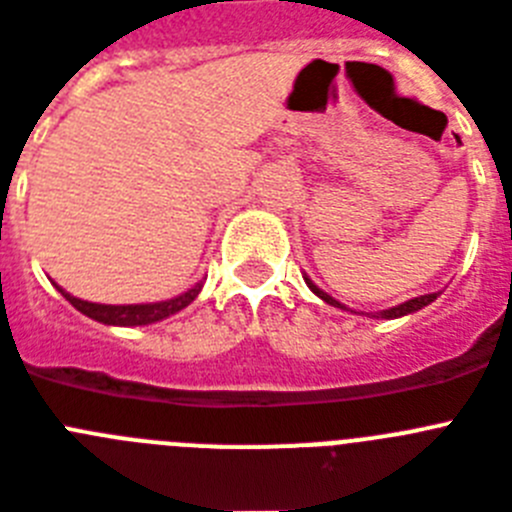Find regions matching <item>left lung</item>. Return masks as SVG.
I'll list each match as a JSON object with an SVG mask.
<instances>
[{"instance_id":"left-lung-1","label":"left lung","mask_w":512,"mask_h":512,"mask_svg":"<svg viewBox=\"0 0 512 512\" xmlns=\"http://www.w3.org/2000/svg\"><path fill=\"white\" fill-rule=\"evenodd\" d=\"M304 281H307V286H309V289H312V291H315L317 296H320L322 302L333 304V307H341V309H346V307H343L341 302H336V299H333V296H330V294H325V291H322V289H317L315 283L309 281V278H304ZM435 299H437V294H424V296H416V299H409V302L398 304V307L382 309V312H377V315H372V317H385V320H393V317L411 315V312H419V309H422V307H427L429 302H435Z\"/></svg>"}]
</instances>
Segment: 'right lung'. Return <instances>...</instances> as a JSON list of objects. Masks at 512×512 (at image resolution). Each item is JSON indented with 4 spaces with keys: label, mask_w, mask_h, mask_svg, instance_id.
Instances as JSON below:
<instances>
[{
    "label": "right lung",
    "mask_w": 512,
    "mask_h": 512,
    "mask_svg": "<svg viewBox=\"0 0 512 512\" xmlns=\"http://www.w3.org/2000/svg\"><path fill=\"white\" fill-rule=\"evenodd\" d=\"M200 289H203V283H197V286H192L190 291H184V294L174 296V299L153 302V304H93L67 294L64 289L59 291H62L64 299H67L77 312L88 315L90 320L103 322V325H122V328H132V325H150V322H158L163 320V317L176 315L179 309H184L190 302H195V296L200 294Z\"/></svg>",
    "instance_id": "add662e5"
}]
</instances>
